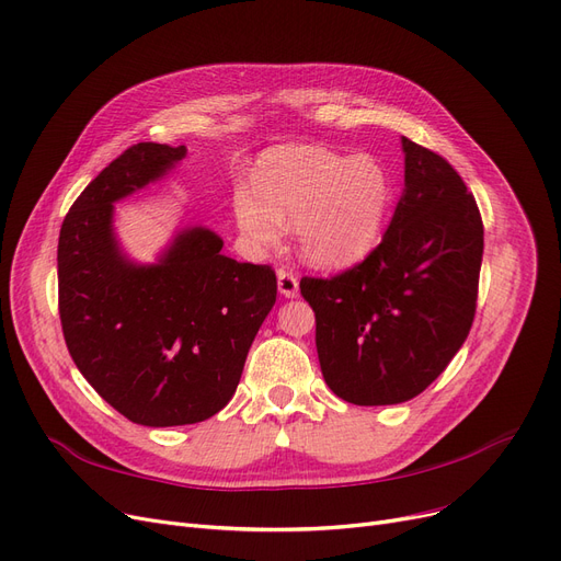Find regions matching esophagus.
<instances>
[{
    "mask_svg": "<svg viewBox=\"0 0 561 561\" xmlns=\"http://www.w3.org/2000/svg\"><path fill=\"white\" fill-rule=\"evenodd\" d=\"M278 289L280 295L293 299L299 295V278L293 272H285V268H278Z\"/></svg>",
    "mask_w": 561,
    "mask_h": 561,
    "instance_id": "obj_1",
    "label": "esophagus"
}]
</instances>
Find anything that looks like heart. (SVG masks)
I'll use <instances>...</instances> for the list:
<instances>
[{
  "label": "heart",
  "mask_w": 561,
  "mask_h": 561,
  "mask_svg": "<svg viewBox=\"0 0 561 561\" xmlns=\"http://www.w3.org/2000/svg\"><path fill=\"white\" fill-rule=\"evenodd\" d=\"M389 203V174L373 156L350 159L324 147H289L264 163L257 188H237L234 216L257 245H274L285 222H297L308 262L347 266L375 249Z\"/></svg>",
  "instance_id": "1"
}]
</instances>
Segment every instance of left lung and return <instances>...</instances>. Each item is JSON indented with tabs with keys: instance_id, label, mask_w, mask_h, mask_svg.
Masks as SVG:
<instances>
[{
	"instance_id": "1",
	"label": "left lung",
	"mask_w": 561,
	"mask_h": 561,
	"mask_svg": "<svg viewBox=\"0 0 561 561\" xmlns=\"http://www.w3.org/2000/svg\"><path fill=\"white\" fill-rule=\"evenodd\" d=\"M405 188L377 249L331 278L304 276L329 389L396 405L428 389L474 322L483 220L439 153L402 138Z\"/></svg>"
}]
</instances>
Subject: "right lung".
I'll use <instances>...</instances> for the list:
<instances>
[{
	"mask_svg": "<svg viewBox=\"0 0 561 561\" xmlns=\"http://www.w3.org/2000/svg\"><path fill=\"white\" fill-rule=\"evenodd\" d=\"M184 156V145L128 147L80 193L57 245L66 347L105 402L151 428L205 421L228 405L278 287L272 266L222 255L207 228L179 232L149 266L122 255L112 203Z\"/></svg>",
	"mask_w": 561,
	"mask_h": 561,
	"instance_id": "add662e5",
	"label": "right lung"
}]
</instances>
